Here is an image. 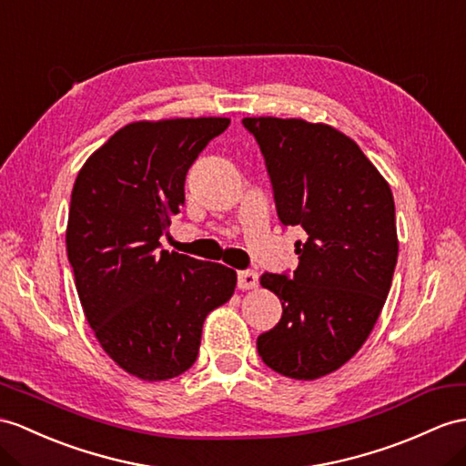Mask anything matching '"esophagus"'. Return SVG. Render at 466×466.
I'll return each instance as SVG.
<instances>
[{"label":"esophagus","mask_w":466,"mask_h":466,"mask_svg":"<svg viewBox=\"0 0 466 466\" xmlns=\"http://www.w3.org/2000/svg\"><path fill=\"white\" fill-rule=\"evenodd\" d=\"M258 285V275L255 270H239L237 272V287L241 290L255 289Z\"/></svg>","instance_id":"34e87169"}]
</instances>
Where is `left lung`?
Masks as SVG:
<instances>
[{"instance_id": "obj_1", "label": "left lung", "mask_w": 466, "mask_h": 466, "mask_svg": "<svg viewBox=\"0 0 466 466\" xmlns=\"http://www.w3.org/2000/svg\"><path fill=\"white\" fill-rule=\"evenodd\" d=\"M255 136L282 225H300L292 275L265 272L282 316L257 338L258 356L280 376L316 380L342 368L366 342L397 263L395 203L360 146L328 124L243 118Z\"/></svg>"}]
</instances>
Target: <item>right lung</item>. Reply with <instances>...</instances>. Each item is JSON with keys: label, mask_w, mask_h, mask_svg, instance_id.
<instances>
[{"label": "right lung", "mask_w": 466, "mask_h": 466, "mask_svg": "<svg viewBox=\"0 0 466 466\" xmlns=\"http://www.w3.org/2000/svg\"><path fill=\"white\" fill-rule=\"evenodd\" d=\"M229 118L132 122L78 172L66 255L102 350L144 381L194 366L206 316L233 297V268L162 248L187 169Z\"/></svg>", "instance_id": "right-lung-1"}]
</instances>
